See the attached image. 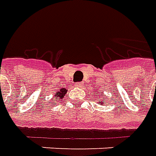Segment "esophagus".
<instances>
[{
	"label": "esophagus",
	"instance_id": "obj_1",
	"mask_svg": "<svg viewBox=\"0 0 156 156\" xmlns=\"http://www.w3.org/2000/svg\"><path fill=\"white\" fill-rule=\"evenodd\" d=\"M76 87H81L82 86V84L80 83V82H77V83H76V85H75Z\"/></svg>",
	"mask_w": 156,
	"mask_h": 156
}]
</instances>
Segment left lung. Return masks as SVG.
Returning a JSON list of instances; mask_svg holds the SVG:
<instances>
[{
	"label": "left lung",
	"instance_id": "obj_1",
	"mask_svg": "<svg viewBox=\"0 0 156 156\" xmlns=\"http://www.w3.org/2000/svg\"><path fill=\"white\" fill-rule=\"evenodd\" d=\"M100 96H101V97H102V96H103V94H100ZM100 103H103V102H105V100H102V101H100Z\"/></svg>",
	"mask_w": 156,
	"mask_h": 156
}]
</instances>
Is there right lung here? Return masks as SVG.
<instances>
[{"label": "right lung", "instance_id": "obj_1", "mask_svg": "<svg viewBox=\"0 0 156 156\" xmlns=\"http://www.w3.org/2000/svg\"><path fill=\"white\" fill-rule=\"evenodd\" d=\"M66 93H67V90H66L65 88H62L59 91H56V94L54 96V98L55 99H62V97L65 96Z\"/></svg>", "mask_w": 156, "mask_h": 156}]
</instances>
